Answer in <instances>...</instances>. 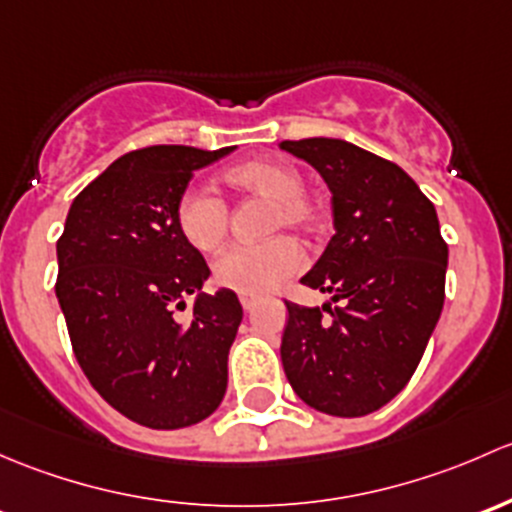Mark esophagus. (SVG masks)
Masks as SVG:
<instances>
[{
    "label": "esophagus",
    "mask_w": 512,
    "mask_h": 512,
    "mask_svg": "<svg viewBox=\"0 0 512 512\" xmlns=\"http://www.w3.org/2000/svg\"><path fill=\"white\" fill-rule=\"evenodd\" d=\"M241 305H244L246 313H251V310H254V300L246 298V295H241Z\"/></svg>",
    "instance_id": "1"
}]
</instances>
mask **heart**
<instances>
[{
    "label": "heart",
    "instance_id": "b5f03b06",
    "mask_svg": "<svg viewBox=\"0 0 512 512\" xmlns=\"http://www.w3.org/2000/svg\"><path fill=\"white\" fill-rule=\"evenodd\" d=\"M224 184L239 194L273 202L268 214V231L300 229L313 231L320 221V209L305 194V177L288 160H251L229 167ZM175 224L179 236L192 249L214 254L229 231V209L217 192L207 187L184 189L177 199ZM303 249L293 236H273L261 244L234 246L214 263L217 286L246 298H263L303 268Z\"/></svg>",
    "mask_w": 512,
    "mask_h": 512
}]
</instances>
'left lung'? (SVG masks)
Listing matches in <instances>:
<instances>
[{"label":"left lung","instance_id":"8db88e82","mask_svg":"<svg viewBox=\"0 0 512 512\" xmlns=\"http://www.w3.org/2000/svg\"><path fill=\"white\" fill-rule=\"evenodd\" d=\"M333 192L335 236L300 278L333 295L286 303L281 360L293 392L330 416H365L397 397L444 308L449 246L407 172L335 138L283 140Z\"/></svg>","mask_w":512,"mask_h":512}]
</instances>
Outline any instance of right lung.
Listing matches in <instances>:
<instances>
[{"label":"right lung","instance_id":"1","mask_svg":"<svg viewBox=\"0 0 512 512\" xmlns=\"http://www.w3.org/2000/svg\"><path fill=\"white\" fill-rule=\"evenodd\" d=\"M234 147L152 145L118 157L73 199L56 244V298L93 389L150 429L207 419L226 392L244 310L234 291L202 293L209 266L179 236L177 199ZM197 294L193 320L171 315Z\"/></svg>","mask_w":512,"mask_h":512}]
</instances>
